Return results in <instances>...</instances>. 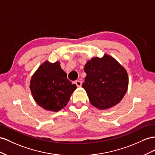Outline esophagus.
Here are the masks:
<instances>
[{"label": "esophagus", "mask_w": 155, "mask_h": 155, "mask_svg": "<svg viewBox=\"0 0 155 155\" xmlns=\"http://www.w3.org/2000/svg\"><path fill=\"white\" fill-rule=\"evenodd\" d=\"M74 84L77 85V87H81L82 86V82L80 81H74Z\"/></svg>", "instance_id": "1"}]
</instances>
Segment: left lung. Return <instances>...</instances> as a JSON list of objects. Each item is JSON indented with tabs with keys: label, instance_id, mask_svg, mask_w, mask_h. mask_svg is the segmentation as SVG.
Listing matches in <instances>:
<instances>
[{
	"label": "left lung",
	"instance_id": "8db88e82",
	"mask_svg": "<svg viewBox=\"0 0 155 155\" xmlns=\"http://www.w3.org/2000/svg\"><path fill=\"white\" fill-rule=\"evenodd\" d=\"M86 73L82 87L94 107L104 110L118 104L128 89L127 72L112 56L93 58L84 66Z\"/></svg>",
	"mask_w": 155,
	"mask_h": 155
}]
</instances>
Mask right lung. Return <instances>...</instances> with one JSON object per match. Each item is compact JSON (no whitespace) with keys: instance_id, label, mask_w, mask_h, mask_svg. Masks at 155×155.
Instances as JSON below:
<instances>
[{"instance_id":"1","label":"right lung","mask_w":155,"mask_h":155,"mask_svg":"<svg viewBox=\"0 0 155 155\" xmlns=\"http://www.w3.org/2000/svg\"><path fill=\"white\" fill-rule=\"evenodd\" d=\"M30 87L39 106L58 112L67 105L77 86L68 80L60 62L52 64L46 61L33 74Z\"/></svg>"}]
</instances>
